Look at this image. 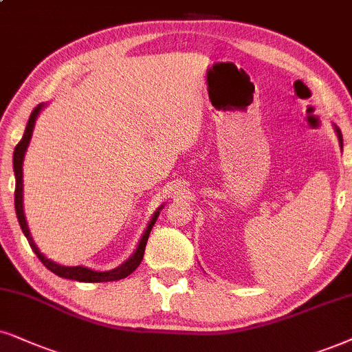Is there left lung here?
Listing matches in <instances>:
<instances>
[{
  "label": "left lung",
  "mask_w": 352,
  "mask_h": 352,
  "mask_svg": "<svg viewBox=\"0 0 352 352\" xmlns=\"http://www.w3.org/2000/svg\"><path fill=\"white\" fill-rule=\"evenodd\" d=\"M336 133H338V138H340V144H341V148H342V136H341V131L338 130V128H336Z\"/></svg>",
  "instance_id": "1"
}]
</instances>
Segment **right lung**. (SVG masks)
Returning a JSON list of instances; mask_svg holds the SVG:
<instances>
[{
  "label": "right lung",
  "instance_id": "obj_1",
  "mask_svg": "<svg viewBox=\"0 0 352 352\" xmlns=\"http://www.w3.org/2000/svg\"><path fill=\"white\" fill-rule=\"evenodd\" d=\"M40 109H42V104L35 107V109L32 110V113H30L28 126H25V131H24V136H22V140L19 141V143H17V146L14 148V157H12V164H14V175H16L14 206H16L17 221H19L22 232H24L25 237H28L29 245L34 250L35 255L38 256V260L42 261V263L45 265L48 270L53 271V273L60 276V278L74 279V281H81V283H107V281H117V279L126 278L128 274H131L133 271H135L138 266H140L141 260H143L146 243H148V237H149V234H151V229H153L154 222H155V219H157L159 211L155 212V214L153 216V219H151L148 229H146L143 239L140 240V245H138L136 252L133 253V256L128 261H124L122 266H118V268H115L112 271H92V270H89V268H84V266H61V265H56V263H53V261L48 260V258L43 256L42 253H40L38 248L35 247L34 240H32V237H30L28 222H25L24 209H22V161H24L25 149H28L30 136H32L35 118H37Z\"/></svg>",
  "mask_w": 352,
  "mask_h": 352
}]
</instances>
